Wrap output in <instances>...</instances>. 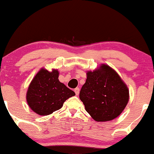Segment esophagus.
Masks as SVG:
<instances>
[{"mask_svg": "<svg viewBox=\"0 0 154 154\" xmlns=\"http://www.w3.org/2000/svg\"><path fill=\"white\" fill-rule=\"evenodd\" d=\"M75 94L77 95H79V88H75Z\"/></svg>", "mask_w": 154, "mask_h": 154, "instance_id": "esophagus-1", "label": "esophagus"}]
</instances>
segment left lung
I'll list each match as a JSON object with an SVG mask.
<instances>
[{"mask_svg":"<svg viewBox=\"0 0 154 154\" xmlns=\"http://www.w3.org/2000/svg\"><path fill=\"white\" fill-rule=\"evenodd\" d=\"M85 110L96 122H106L121 114L129 100V90L115 70L101 64L87 72L79 93Z\"/></svg>","mask_w":154,"mask_h":154,"instance_id":"left-lung-1","label":"left lung"}]
</instances>
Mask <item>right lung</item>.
Here are the masks:
<instances>
[{
  "instance_id": "1",
  "label": "right lung",
  "mask_w": 154,
  "mask_h": 154,
  "mask_svg": "<svg viewBox=\"0 0 154 154\" xmlns=\"http://www.w3.org/2000/svg\"><path fill=\"white\" fill-rule=\"evenodd\" d=\"M59 71L48 72L42 68L35 76L26 92V102L39 115L52 114L63 106L66 100L75 95V92L59 80Z\"/></svg>"
}]
</instances>
